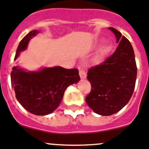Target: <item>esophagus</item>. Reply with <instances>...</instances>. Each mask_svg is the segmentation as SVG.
<instances>
[{
    "label": "esophagus",
    "instance_id": "esophagus-1",
    "mask_svg": "<svg viewBox=\"0 0 149 149\" xmlns=\"http://www.w3.org/2000/svg\"><path fill=\"white\" fill-rule=\"evenodd\" d=\"M79 76L81 79H85L87 74H86V71L82 69V68H79Z\"/></svg>",
    "mask_w": 149,
    "mask_h": 149
}]
</instances>
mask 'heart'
Segmentation results:
<instances>
[{
	"label": "heart",
	"mask_w": 149,
	"mask_h": 149,
	"mask_svg": "<svg viewBox=\"0 0 149 149\" xmlns=\"http://www.w3.org/2000/svg\"><path fill=\"white\" fill-rule=\"evenodd\" d=\"M109 51V46H104V48H103L101 50V51H100L99 55L98 56V59H101L103 56L105 55V54H106Z\"/></svg>",
	"instance_id": "heart-1"
}]
</instances>
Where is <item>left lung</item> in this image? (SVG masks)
Here are the masks:
<instances>
[{
	"mask_svg": "<svg viewBox=\"0 0 149 149\" xmlns=\"http://www.w3.org/2000/svg\"><path fill=\"white\" fill-rule=\"evenodd\" d=\"M109 29L115 34L118 46L104 62L89 69L87 78L92 88L85 98L95 113L105 116L116 113L129 102L137 79L131 43L117 29Z\"/></svg>",
	"mask_w": 149,
	"mask_h": 149,
	"instance_id": "1",
	"label": "left lung"
}]
</instances>
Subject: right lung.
<instances>
[{
    "instance_id": "add662e5",
    "label": "right lung",
    "mask_w": 149,
    "mask_h": 149,
    "mask_svg": "<svg viewBox=\"0 0 149 149\" xmlns=\"http://www.w3.org/2000/svg\"><path fill=\"white\" fill-rule=\"evenodd\" d=\"M37 33V30H33L23 37L17 47L15 60ZM79 80L78 69L59 66L42 68L37 72H27L15 66L11 73L12 87L17 101L26 110L37 115L54 112L60 104L67 87Z\"/></svg>"
}]
</instances>
